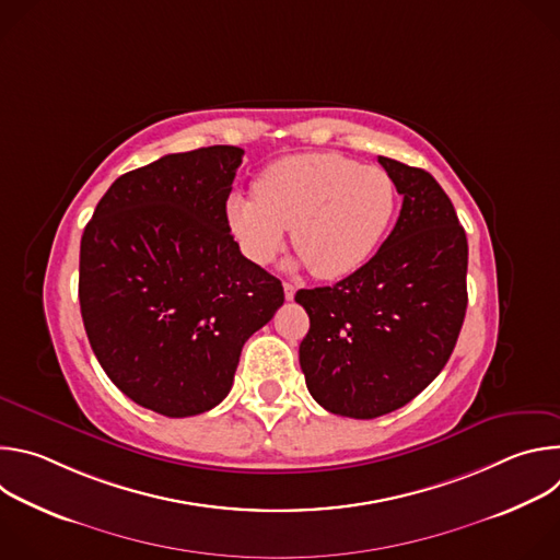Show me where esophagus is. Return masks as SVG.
I'll return each mask as SVG.
<instances>
[{
	"mask_svg": "<svg viewBox=\"0 0 560 560\" xmlns=\"http://www.w3.org/2000/svg\"><path fill=\"white\" fill-rule=\"evenodd\" d=\"M283 292H285V299H288V301H292V299H294L296 288H294L292 283H283Z\"/></svg>",
	"mask_w": 560,
	"mask_h": 560,
	"instance_id": "1",
	"label": "esophagus"
}]
</instances>
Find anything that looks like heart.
<instances>
[{"mask_svg": "<svg viewBox=\"0 0 560 560\" xmlns=\"http://www.w3.org/2000/svg\"><path fill=\"white\" fill-rule=\"evenodd\" d=\"M394 179L339 152H305L270 164L255 197L232 195L228 228L244 255L268 266L292 228V246L318 279H341L376 253L396 214Z\"/></svg>", "mask_w": 560, "mask_h": 560, "instance_id": "b5f03b06", "label": "heart"}]
</instances>
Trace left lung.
Here are the masks:
<instances>
[{"mask_svg":"<svg viewBox=\"0 0 560 560\" xmlns=\"http://www.w3.org/2000/svg\"><path fill=\"white\" fill-rule=\"evenodd\" d=\"M378 164L404 195L378 253L337 285L299 290L310 316L299 363L314 401L376 419L410 404L445 368L467 307V238L436 179L396 159Z\"/></svg>","mask_w":560,"mask_h":560,"instance_id":"1","label":"left lung"}]
</instances>
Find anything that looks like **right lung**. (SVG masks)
I'll return each instance as SVG.
<instances>
[{
	"instance_id": "right-lung-1",
	"label": "right lung",
	"mask_w": 560,
	"mask_h": 560,
	"mask_svg": "<svg viewBox=\"0 0 560 560\" xmlns=\"http://www.w3.org/2000/svg\"><path fill=\"white\" fill-rule=\"evenodd\" d=\"M244 150L208 145L121 175L79 250V305L108 378L171 419L228 396L244 343L283 305V285L246 259L225 201Z\"/></svg>"
}]
</instances>
